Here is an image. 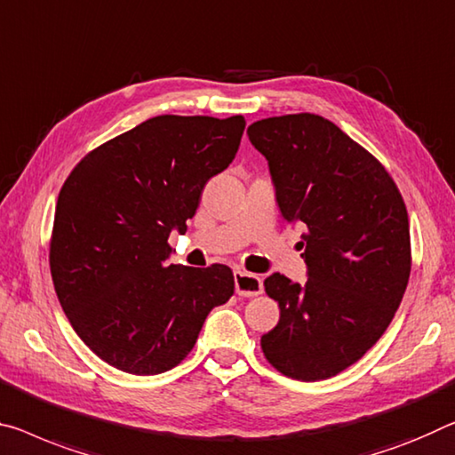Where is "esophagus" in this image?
I'll return each instance as SVG.
<instances>
[{
	"label": "esophagus",
	"mask_w": 455,
	"mask_h": 455,
	"mask_svg": "<svg viewBox=\"0 0 455 455\" xmlns=\"http://www.w3.org/2000/svg\"><path fill=\"white\" fill-rule=\"evenodd\" d=\"M234 281H235V292L240 297H256L262 292V278L258 275H251V272L235 270Z\"/></svg>",
	"instance_id": "1"
}]
</instances>
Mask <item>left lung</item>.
<instances>
[{
    "label": "left lung",
    "instance_id": "left-lung-1",
    "mask_svg": "<svg viewBox=\"0 0 455 455\" xmlns=\"http://www.w3.org/2000/svg\"><path fill=\"white\" fill-rule=\"evenodd\" d=\"M268 160L276 204L303 229L307 283L264 281L281 309L260 346L278 372L315 382L358 362L393 321L411 275L409 215L395 180L366 148L315 114L248 128Z\"/></svg>",
    "mask_w": 455,
    "mask_h": 455
}]
</instances>
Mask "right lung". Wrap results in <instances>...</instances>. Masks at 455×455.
<instances>
[{"instance_id": "right-lung-1", "label": "right lung", "mask_w": 455, "mask_h": 455, "mask_svg": "<svg viewBox=\"0 0 455 455\" xmlns=\"http://www.w3.org/2000/svg\"><path fill=\"white\" fill-rule=\"evenodd\" d=\"M242 116H156L97 146L62 185L51 275L76 335L103 362L150 376L187 358L209 311L234 295L226 264H169L201 191L235 158Z\"/></svg>"}]
</instances>
